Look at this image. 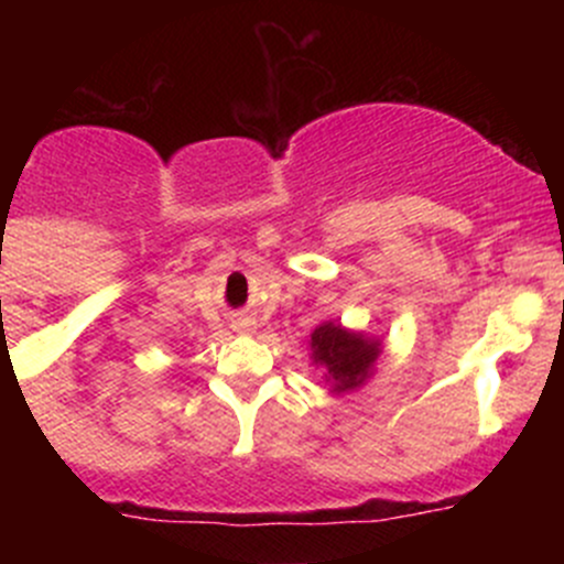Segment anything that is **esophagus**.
Masks as SVG:
<instances>
[{
    "instance_id": "34e87169",
    "label": "esophagus",
    "mask_w": 564,
    "mask_h": 564,
    "mask_svg": "<svg viewBox=\"0 0 564 564\" xmlns=\"http://www.w3.org/2000/svg\"><path fill=\"white\" fill-rule=\"evenodd\" d=\"M246 327H250V324H246Z\"/></svg>"
}]
</instances>
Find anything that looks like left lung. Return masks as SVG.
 Here are the masks:
<instances>
[{"mask_svg":"<svg viewBox=\"0 0 564 564\" xmlns=\"http://www.w3.org/2000/svg\"><path fill=\"white\" fill-rule=\"evenodd\" d=\"M311 351L316 366L327 368V382L335 392L355 390L371 377L373 360L379 357L377 340H368L357 333H346L340 324H322L311 335Z\"/></svg>","mask_w":564,"mask_h":564,"instance_id":"8db88e82","label":"left lung"}]
</instances>
